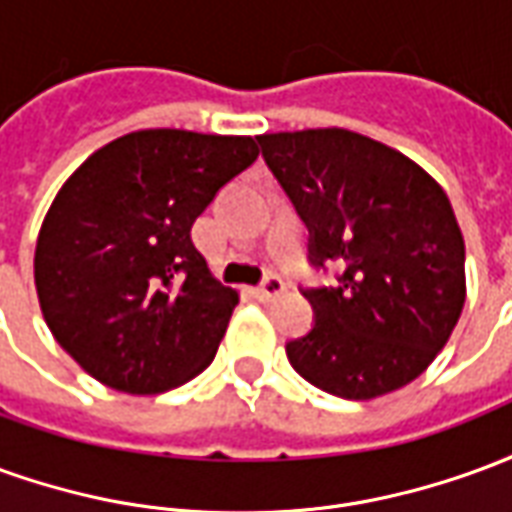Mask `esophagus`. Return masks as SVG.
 I'll return each mask as SVG.
<instances>
[{
  "label": "esophagus",
  "mask_w": 512,
  "mask_h": 512,
  "mask_svg": "<svg viewBox=\"0 0 512 512\" xmlns=\"http://www.w3.org/2000/svg\"><path fill=\"white\" fill-rule=\"evenodd\" d=\"M279 293H285V282H282V277H277V274H268V277L255 288V296L260 301L277 299Z\"/></svg>",
  "instance_id": "esophagus-1"
}]
</instances>
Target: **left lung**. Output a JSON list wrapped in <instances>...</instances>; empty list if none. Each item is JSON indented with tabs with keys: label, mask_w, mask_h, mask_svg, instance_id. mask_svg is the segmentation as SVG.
Returning <instances> with one entry per match:
<instances>
[{
	"label": "left lung",
	"mask_w": 512,
	"mask_h": 512,
	"mask_svg": "<svg viewBox=\"0 0 512 512\" xmlns=\"http://www.w3.org/2000/svg\"><path fill=\"white\" fill-rule=\"evenodd\" d=\"M268 169L310 230V263L343 268L304 288L315 323L285 345L304 381L373 400L422 376L466 301L461 227L411 158L345 128L257 136Z\"/></svg>",
	"instance_id": "left-lung-1"
}]
</instances>
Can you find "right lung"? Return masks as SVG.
<instances>
[{"instance_id": "right-lung-1", "label": "right lung", "mask_w": 512, "mask_h": 512, "mask_svg": "<svg viewBox=\"0 0 512 512\" xmlns=\"http://www.w3.org/2000/svg\"><path fill=\"white\" fill-rule=\"evenodd\" d=\"M257 153L252 136L147 128L65 180L40 227L35 288L84 373L158 395L211 365L238 293L213 279L191 224Z\"/></svg>"}]
</instances>
